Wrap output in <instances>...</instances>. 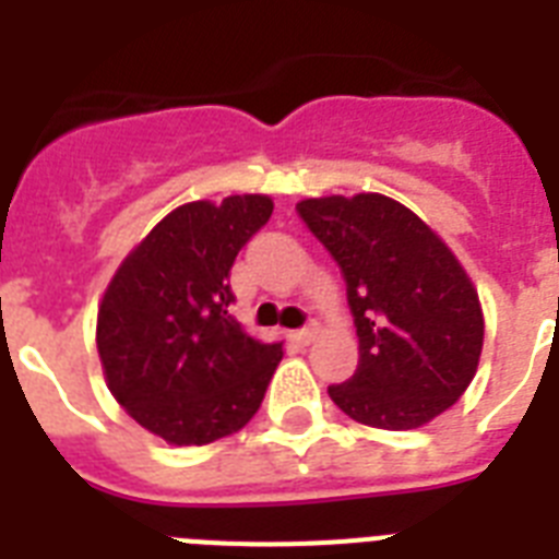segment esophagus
I'll return each instance as SVG.
<instances>
[{
    "instance_id": "34e87169",
    "label": "esophagus",
    "mask_w": 559,
    "mask_h": 559,
    "mask_svg": "<svg viewBox=\"0 0 559 559\" xmlns=\"http://www.w3.org/2000/svg\"><path fill=\"white\" fill-rule=\"evenodd\" d=\"M296 336H298V342H305V345H310V342H313L316 336H319V328H316V324H310V328H305V331H298Z\"/></svg>"
}]
</instances>
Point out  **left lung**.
<instances>
[{
  "mask_svg": "<svg viewBox=\"0 0 559 559\" xmlns=\"http://www.w3.org/2000/svg\"><path fill=\"white\" fill-rule=\"evenodd\" d=\"M342 266L359 366L328 394L357 424L417 429L467 391L485 345L478 289L438 231L385 193L296 205Z\"/></svg>",
  "mask_w": 559,
  "mask_h": 559,
  "instance_id": "left-lung-1",
  "label": "left lung"
}]
</instances>
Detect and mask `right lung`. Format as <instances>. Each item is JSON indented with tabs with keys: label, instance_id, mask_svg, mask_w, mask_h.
Instances as JSON below:
<instances>
[{
	"label": "right lung",
	"instance_id": "add662e5",
	"mask_svg": "<svg viewBox=\"0 0 559 559\" xmlns=\"http://www.w3.org/2000/svg\"><path fill=\"white\" fill-rule=\"evenodd\" d=\"M272 209L266 193L186 202L127 252L104 289L95 342L107 389L174 447L243 429L284 357V342L254 340L228 313V272Z\"/></svg>",
	"mask_w": 559,
	"mask_h": 559
}]
</instances>
